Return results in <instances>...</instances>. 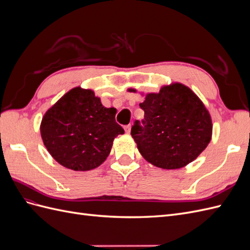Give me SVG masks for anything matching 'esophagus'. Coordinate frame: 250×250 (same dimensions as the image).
<instances>
[{"label": "esophagus", "mask_w": 250, "mask_h": 250, "mask_svg": "<svg viewBox=\"0 0 250 250\" xmlns=\"http://www.w3.org/2000/svg\"><path fill=\"white\" fill-rule=\"evenodd\" d=\"M125 131H126L127 133H130V131H131V125L125 126Z\"/></svg>", "instance_id": "1"}]
</instances>
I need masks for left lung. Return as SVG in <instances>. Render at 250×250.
<instances>
[{
  "instance_id": "8db88e82",
  "label": "left lung",
  "mask_w": 250,
  "mask_h": 250,
  "mask_svg": "<svg viewBox=\"0 0 250 250\" xmlns=\"http://www.w3.org/2000/svg\"><path fill=\"white\" fill-rule=\"evenodd\" d=\"M130 92L135 89L130 88ZM145 116L135 121L131 137L147 162L163 169H179L193 162L211 139V119L191 88L173 83L140 104Z\"/></svg>"
}]
</instances>
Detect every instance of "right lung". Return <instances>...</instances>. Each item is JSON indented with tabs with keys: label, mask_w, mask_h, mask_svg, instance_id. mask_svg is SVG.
Here are the masks:
<instances>
[{
	"label": "right lung",
	"mask_w": 250,
	"mask_h": 250,
	"mask_svg": "<svg viewBox=\"0 0 250 250\" xmlns=\"http://www.w3.org/2000/svg\"><path fill=\"white\" fill-rule=\"evenodd\" d=\"M116 108L104 107L92 89L74 87L47 110L41 134L54 160L74 171L95 169L106 160L124 129Z\"/></svg>",
	"instance_id": "add662e5"
}]
</instances>
